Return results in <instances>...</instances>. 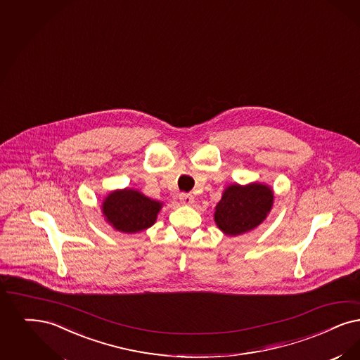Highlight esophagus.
Returning <instances> with one entry per match:
<instances>
[{"label": "esophagus", "instance_id": "34e87169", "mask_svg": "<svg viewBox=\"0 0 360 360\" xmlns=\"http://www.w3.org/2000/svg\"><path fill=\"white\" fill-rule=\"evenodd\" d=\"M179 200L184 203V205H193L194 203V195L193 194H188V193H182L179 194Z\"/></svg>", "mask_w": 360, "mask_h": 360}]
</instances>
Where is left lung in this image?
Segmentation results:
<instances>
[{"label": "left lung", "instance_id": "8db88e82", "mask_svg": "<svg viewBox=\"0 0 360 360\" xmlns=\"http://www.w3.org/2000/svg\"><path fill=\"white\" fill-rule=\"evenodd\" d=\"M274 193L266 184H233L217 203L214 222L226 236H240L259 226L274 206Z\"/></svg>", "mask_w": 360, "mask_h": 360}]
</instances>
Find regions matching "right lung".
<instances>
[{
  "mask_svg": "<svg viewBox=\"0 0 360 360\" xmlns=\"http://www.w3.org/2000/svg\"><path fill=\"white\" fill-rule=\"evenodd\" d=\"M163 203L146 197L136 188L114 190L101 202L105 221L120 233L134 234L151 228Z\"/></svg>",
  "mask_w": 360,
  "mask_h": 360,
  "instance_id": "right-lung-1",
  "label": "right lung"
}]
</instances>
